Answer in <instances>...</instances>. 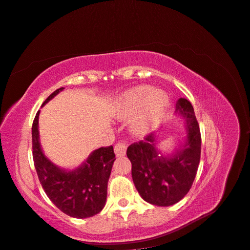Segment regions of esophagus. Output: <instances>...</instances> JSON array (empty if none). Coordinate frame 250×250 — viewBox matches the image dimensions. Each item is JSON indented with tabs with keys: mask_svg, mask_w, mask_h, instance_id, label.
<instances>
[{
	"mask_svg": "<svg viewBox=\"0 0 250 250\" xmlns=\"http://www.w3.org/2000/svg\"><path fill=\"white\" fill-rule=\"evenodd\" d=\"M114 151H115V154L117 157L125 156V152H126V146L124 144L123 141H118L117 144L114 146Z\"/></svg>",
	"mask_w": 250,
	"mask_h": 250,
	"instance_id": "esophagus-1",
	"label": "esophagus"
}]
</instances>
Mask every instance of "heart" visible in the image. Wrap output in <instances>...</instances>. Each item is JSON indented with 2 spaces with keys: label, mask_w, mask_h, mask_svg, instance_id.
<instances>
[{
  "label": "heart",
  "mask_w": 250,
  "mask_h": 250,
  "mask_svg": "<svg viewBox=\"0 0 250 250\" xmlns=\"http://www.w3.org/2000/svg\"><path fill=\"white\" fill-rule=\"evenodd\" d=\"M168 97L161 90H152L148 85H139L127 90L121 95L116 104V114L125 118L135 115L130 129L135 135H144L151 131L165 113Z\"/></svg>",
  "instance_id": "heart-1"
}]
</instances>
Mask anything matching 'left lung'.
<instances>
[{
  "label": "left lung",
  "instance_id": "left-lung-1",
  "mask_svg": "<svg viewBox=\"0 0 250 250\" xmlns=\"http://www.w3.org/2000/svg\"><path fill=\"white\" fill-rule=\"evenodd\" d=\"M176 111L187 120V142L172 157L158 156L155 135L134 142L126 149L132 163L135 188L144 200L157 206H169L188 194L198 170L201 156V133L194 108L185 98H180Z\"/></svg>",
  "mask_w": 250,
  "mask_h": 250
}]
</instances>
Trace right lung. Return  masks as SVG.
I'll list each match as a JSON object with an SVG mask.
<instances>
[{
  "label": "right lung",
  "instance_id": "obj_1",
  "mask_svg": "<svg viewBox=\"0 0 250 250\" xmlns=\"http://www.w3.org/2000/svg\"><path fill=\"white\" fill-rule=\"evenodd\" d=\"M62 89L55 90L42 104ZM39 115L40 111L32 124V156L46 195L56 208L70 217L83 219L97 215L105 204L108 181L116 159L113 146L95 149L81 167L69 172L62 170L42 154L39 139Z\"/></svg>",
  "mask_w": 250,
  "mask_h": 250
}]
</instances>
